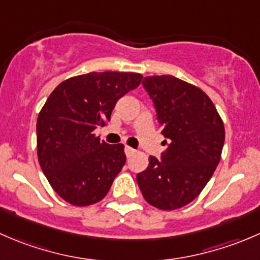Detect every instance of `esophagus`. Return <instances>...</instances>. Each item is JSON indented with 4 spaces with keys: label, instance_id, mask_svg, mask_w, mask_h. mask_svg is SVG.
Segmentation results:
<instances>
[{
    "label": "esophagus",
    "instance_id": "esophagus-1",
    "mask_svg": "<svg viewBox=\"0 0 260 260\" xmlns=\"http://www.w3.org/2000/svg\"><path fill=\"white\" fill-rule=\"evenodd\" d=\"M124 152H125V156H127V157H132V156H133V153H135L136 151H135V149H133V148H131V147L125 146Z\"/></svg>",
    "mask_w": 260,
    "mask_h": 260
}]
</instances>
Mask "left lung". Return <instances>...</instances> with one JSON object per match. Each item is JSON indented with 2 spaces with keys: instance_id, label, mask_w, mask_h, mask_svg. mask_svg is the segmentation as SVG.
<instances>
[{
  "instance_id": "obj_1",
  "label": "left lung",
  "mask_w": 260,
  "mask_h": 260,
  "mask_svg": "<svg viewBox=\"0 0 260 260\" xmlns=\"http://www.w3.org/2000/svg\"><path fill=\"white\" fill-rule=\"evenodd\" d=\"M142 84L167 148L161 159L149 157L137 183L147 203L175 210L198 198L211 179L221 157L224 123L211 99L192 84L172 75L146 77Z\"/></svg>"
}]
</instances>
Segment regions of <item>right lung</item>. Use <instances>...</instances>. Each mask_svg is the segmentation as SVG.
Wrapping results in <instances>:
<instances>
[{
	"label": "right lung",
	"instance_id": "1",
	"mask_svg": "<svg viewBox=\"0 0 260 260\" xmlns=\"http://www.w3.org/2000/svg\"><path fill=\"white\" fill-rule=\"evenodd\" d=\"M137 73H89L60 83L36 123L39 164L55 192L67 203L101 201L125 164L124 146L108 145L94 129L111 120L118 99L137 88Z\"/></svg>",
	"mask_w": 260,
	"mask_h": 260
}]
</instances>
